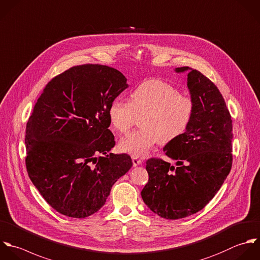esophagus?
Returning a JSON list of instances; mask_svg holds the SVG:
<instances>
[{
    "label": "esophagus",
    "instance_id": "34e87169",
    "mask_svg": "<svg viewBox=\"0 0 260 260\" xmlns=\"http://www.w3.org/2000/svg\"><path fill=\"white\" fill-rule=\"evenodd\" d=\"M132 160H133V165H134V167H137V166H139V165H141V164L143 163V161L140 160V159H138L137 157H133Z\"/></svg>",
    "mask_w": 260,
    "mask_h": 260
}]
</instances>
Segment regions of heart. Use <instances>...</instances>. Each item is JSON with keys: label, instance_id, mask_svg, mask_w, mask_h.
Wrapping results in <instances>:
<instances>
[{"label": "heart", "instance_id": "heart-1", "mask_svg": "<svg viewBox=\"0 0 260 260\" xmlns=\"http://www.w3.org/2000/svg\"><path fill=\"white\" fill-rule=\"evenodd\" d=\"M193 101L172 85L157 79L140 84L129 95V102L116 99L108 109L110 124L126 133L141 117L140 129L121 138L119 150L134 157H144L158 143H170L182 136L193 116Z\"/></svg>", "mask_w": 260, "mask_h": 260}]
</instances>
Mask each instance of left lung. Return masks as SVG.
I'll return each instance as SVG.
<instances>
[{
	"label": "left lung",
	"instance_id": "obj_1",
	"mask_svg": "<svg viewBox=\"0 0 260 260\" xmlns=\"http://www.w3.org/2000/svg\"><path fill=\"white\" fill-rule=\"evenodd\" d=\"M174 71L187 73L193 116L186 132L163 148L176 166L161 159L148 160L149 181L141 192L147 207L168 220L203 210L232 167V119L221 92L197 70L181 67Z\"/></svg>",
	"mask_w": 260,
	"mask_h": 260
}]
</instances>
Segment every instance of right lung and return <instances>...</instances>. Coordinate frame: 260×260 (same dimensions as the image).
Wrapping results in <instances>:
<instances>
[{
    "mask_svg": "<svg viewBox=\"0 0 260 260\" xmlns=\"http://www.w3.org/2000/svg\"><path fill=\"white\" fill-rule=\"evenodd\" d=\"M127 87L113 68L82 64L54 77L38 98L26 126V168L59 214L83 219L98 212L132 168L128 155H107L115 145L108 109Z\"/></svg>",
    "mask_w": 260,
    "mask_h": 260,
    "instance_id": "add662e5",
    "label": "right lung"
}]
</instances>
